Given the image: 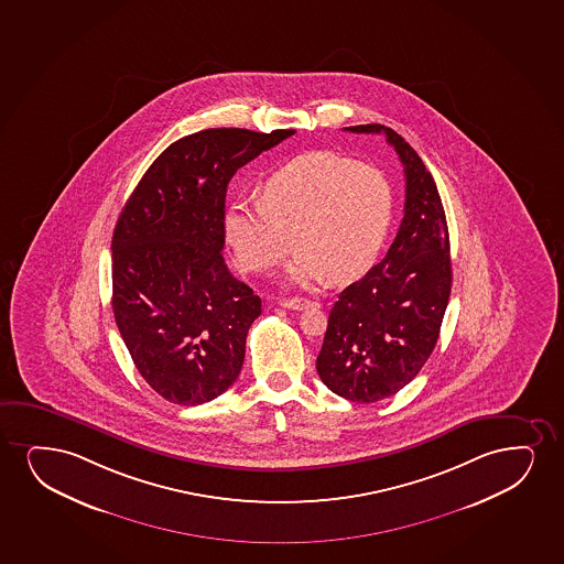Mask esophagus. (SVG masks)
Instances as JSON below:
<instances>
[{
  "label": "esophagus",
  "instance_id": "obj_1",
  "mask_svg": "<svg viewBox=\"0 0 564 564\" xmlns=\"http://www.w3.org/2000/svg\"><path fill=\"white\" fill-rule=\"evenodd\" d=\"M280 305L284 308H292V311H305L308 307H316L318 303L314 301L305 300V297H292V300H282Z\"/></svg>",
  "mask_w": 564,
  "mask_h": 564
}]
</instances>
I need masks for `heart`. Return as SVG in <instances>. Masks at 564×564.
<instances>
[{"label": "heart", "instance_id": "1", "mask_svg": "<svg viewBox=\"0 0 564 564\" xmlns=\"http://www.w3.org/2000/svg\"><path fill=\"white\" fill-rule=\"evenodd\" d=\"M392 214L394 196L383 173L318 150L272 173L261 200L228 207L225 235L242 271H272L295 248L300 256L285 274L290 284H313L326 276L343 284L378 259Z\"/></svg>", "mask_w": 564, "mask_h": 564}]
</instances>
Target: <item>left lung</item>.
Wrapping results in <instances>:
<instances>
[{
  "instance_id": "1",
  "label": "left lung",
  "mask_w": 564,
  "mask_h": 564,
  "mask_svg": "<svg viewBox=\"0 0 564 564\" xmlns=\"http://www.w3.org/2000/svg\"><path fill=\"white\" fill-rule=\"evenodd\" d=\"M386 133L406 177L404 219L383 261L347 285L328 316L316 370L324 386L352 402H378L406 387L435 349L452 288L449 236L435 178L391 128Z\"/></svg>"
}]
</instances>
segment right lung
<instances>
[{
  "instance_id": "obj_1",
  "label": "right lung",
  "mask_w": 564,
  "mask_h": 564,
  "mask_svg": "<svg viewBox=\"0 0 564 564\" xmlns=\"http://www.w3.org/2000/svg\"><path fill=\"white\" fill-rule=\"evenodd\" d=\"M293 129L198 131L152 162L112 236V308L121 339L162 399L198 406L242 370L261 314L250 285L228 272L225 196L230 178Z\"/></svg>"
}]
</instances>
